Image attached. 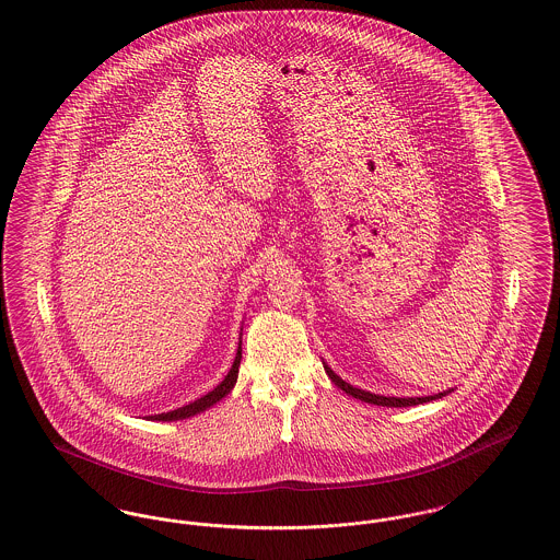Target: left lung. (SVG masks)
Instances as JSON below:
<instances>
[{
    "mask_svg": "<svg viewBox=\"0 0 560 560\" xmlns=\"http://www.w3.org/2000/svg\"><path fill=\"white\" fill-rule=\"evenodd\" d=\"M323 368H325V372L329 375V380H331L338 388H342L347 395L354 397V399L372 402V405H382V407H411V405H422V402H428V400L443 399L447 393H452V390H443V393L432 395V397H407V399H400V397H382V395H373V393H368V390H361V388L350 386L348 382H345L340 375H336L334 370L327 368L325 363H323Z\"/></svg>",
    "mask_w": 560,
    "mask_h": 560,
    "instance_id": "left-lung-1",
    "label": "left lung"
}]
</instances>
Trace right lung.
Listing matches in <instances>:
<instances>
[{"label": "right lung", "mask_w": 560, "mask_h": 560, "mask_svg": "<svg viewBox=\"0 0 560 560\" xmlns=\"http://www.w3.org/2000/svg\"><path fill=\"white\" fill-rule=\"evenodd\" d=\"M240 363H241V345L237 348V357H235V361H233V368H231V372L224 375V380L210 390L208 395H203L201 399L192 400V402H188L185 407H178V409H174V411H167V413H158V416H149V420H160V422H176V420H187L190 416H197V413H201V411H206V409H210L213 402H218L220 399H224L231 390H233V386H235V382H237V375H240Z\"/></svg>", "instance_id": "obj_1"}]
</instances>
